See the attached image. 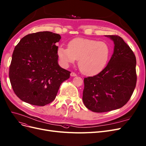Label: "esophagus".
<instances>
[{
	"instance_id": "1",
	"label": "esophagus",
	"mask_w": 146,
	"mask_h": 146,
	"mask_svg": "<svg viewBox=\"0 0 146 146\" xmlns=\"http://www.w3.org/2000/svg\"><path fill=\"white\" fill-rule=\"evenodd\" d=\"M76 74H75V72H72L71 73V76H72V77H75L76 76Z\"/></svg>"
}]
</instances>
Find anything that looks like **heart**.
Masks as SVG:
<instances>
[{"label": "heart", "mask_w": 146, "mask_h": 146, "mask_svg": "<svg viewBox=\"0 0 146 146\" xmlns=\"http://www.w3.org/2000/svg\"><path fill=\"white\" fill-rule=\"evenodd\" d=\"M57 54L65 66L78 60V67L82 73L94 75L106 66L110 50L106 42L77 38L69 43L68 48L60 47Z\"/></svg>", "instance_id": "b5f03b06"}]
</instances>
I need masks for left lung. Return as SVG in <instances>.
I'll return each instance as SVG.
<instances>
[{
  "label": "left lung",
  "mask_w": 146,
  "mask_h": 146,
  "mask_svg": "<svg viewBox=\"0 0 146 146\" xmlns=\"http://www.w3.org/2000/svg\"><path fill=\"white\" fill-rule=\"evenodd\" d=\"M106 36L115 44L111 58L99 74L84 78V104L98 113L122 108L131 97L137 80V60L132 50L121 37Z\"/></svg>",
  "instance_id": "8db88e82"
}]
</instances>
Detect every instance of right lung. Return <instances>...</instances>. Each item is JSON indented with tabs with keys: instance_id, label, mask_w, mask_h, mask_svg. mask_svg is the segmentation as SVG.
Instances as JSON below:
<instances>
[{
	"instance_id": "obj_1",
	"label": "right lung",
	"mask_w": 146,
	"mask_h": 146,
	"mask_svg": "<svg viewBox=\"0 0 146 146\" xmlns=\"http://www.w3.org/2000/svg\"><path fill=\"white\" fill-rule=\"evenodd\" d=\"M61 36L49 31L23 37L14 48L9 77L12 88L23 102L43 106L56 98L69 72L58 64V46Z\"/></svg>"
}]
</instances>
